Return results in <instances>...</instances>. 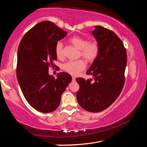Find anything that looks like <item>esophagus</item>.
<instances>
[{"label":"esophagus","mask_w":147,"mask_h":147,"mask_svg":"<svg viewBox=\"0 0 147 147\" xmlns=\"http://www.w3.org/2000/svg\"><path fill=\"white\" fill-rule=\"evenodd\" d=\"M72 78H73V81H74V80H76V78H75V77H74V76H72Z\"/></svg>","instance_id":"esophagus-1"}]
</instances>
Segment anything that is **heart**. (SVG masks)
Listing matches in <instances>:
<instances>
[{"mask_svg":"<svg viewBox=\"0 0 147 147\" xmlns=\"http://www.w3.org/2000/svg\"><path fill=\"white\" fill-rule=\"evenodd\" d=\"M69 42L80 50V56L83 57L88 62L91 63L97 58L100 51V47L96 41L89 42L88 39L76 36L71 37L69 39ZM55 53L58 58H62L63 57V44L61 42L59 41L56 43ZM86 67V63L83 59H78L76 61L66 62L63 64V69L72 75H76L80 72L84 71Z\"/></svg>","mask_w":147,"mask_h":147,"instance_id":"heart-1","label":"heart"}]
</instances>
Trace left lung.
<instances>
[{
    "instance_id": "obj_1",
    "label": "left lung",
    "mask_w": 147,
    "mask_h": 147,
    "mask_svg": "<svg viewBox=\"0 0 147 147\" xmlns=\"http://www.w3.org/2000/svg\"><path fill=\"white\" fill-rule=\"evenodd\" d=\"M91 33L100 47L97 58L87 71L94 80L76 78L80 86L76 98L83 109L99 112L114 102L123 88L127 55L123 42L113 31L95 26Z\"/></svg>"
}]
</instances>
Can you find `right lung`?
<instances>
[{
	"mask_svg": "<svg viewBox=\"0 0 147 147\" xmlns=\"http://www.w3.org/2000/svg\"><path fill=\"white\" fill-rule=\"evenodd\" d=\"M67 33L51 21H42L27 32L19 43L17 80L28 104L42 113L58 108L61 94L72 80L64 72L57 78L49 74V67L57 59L56 45Z\"/></svg>",
	"mask_w": 147,
	"mask_h": 147,
	"instance_id": "right-lung-1",
	"label": "right lung"
}]
</instances>
